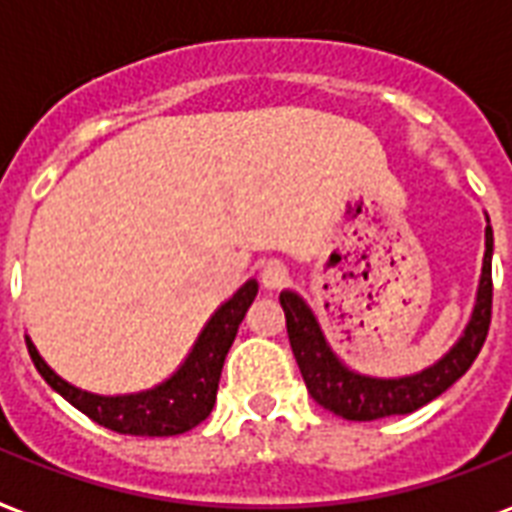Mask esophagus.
<instances>
[{"label":"esophagus","mask_w":512,"mask_h":512,"mask_svg":"<svg viewBox=\"0 0 512 512\" xmlns=\"http://www.w3.org/2000/svg\"><path fill=\"white\" fill-rule=\"evenodd\" d=\"M260 279H263V287L268 290H279V287L287 285V279H290V271L282 260H268L263 271H260Z\"/></svg>","instance_id":"1"}]
</instances>
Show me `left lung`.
I'll return each mask as SVG.
<instances>
[{
	"instance_id": "1",
	"label": "left lung",
	"mask_w": 512,
	"mask_h": 512,
	"mask_svg": "<svg viewBox=\"0 0 512 512\" xmlns=\"http://www.w3.org/2000/svg\"><path fill=\"white\" fill-rule=\"evenodd\" d=\"M491 255H494V233H491V225H486V252H483V268H480L478 298H475V309H472L467 328L437 363L407 377H372V374L350 369L331 350L309 304L293 290H285L279 295V304L285 309L290 347H293L295 361L312 399L339 418L377 420L420 410L423 404L437 399L439 393L448 391L478 358L488 336L491 295H494Z\"/></svg>"
}]
</instances>
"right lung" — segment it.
I'll return each mask as SVG.
<instances>
[{
	"label": "right lung",
	"instance_id": "1",
	"mask_svg": "<svg viewBox=\"0 0 512 512\" xmlns=\"http://www.w3.org/2000/svg\"><path fill=\"white\" fill-rule=\"evenodd\" d=\"M255 295V279L238 287L233 298H227L225 304L211 314V320L203 325L198 342L192 344V350L179 369L149 391L124 393V396H100V393L81 391L62 380L43 361V355L37 352L29 336H26V347H29L37 372L43 374V380L94 423H100L116 434L173 437V434L195 429L214 410L227 350L236 339L238 325L244 320L246 309L255 301Z\"/></svg>",
	"mask_w": 512,
	"mask_h": 512
}]
</instances>
